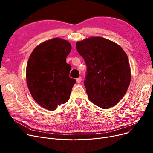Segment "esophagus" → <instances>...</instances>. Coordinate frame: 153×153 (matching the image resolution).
Instances as JSON below:
<instances>
[{"instance_id":"esophagus-1","label":"esophagus","mask_w":153,"mask_h":153,"mask_svg":"<svg viewBox=\"0 0 153 153\" xmlns=\"http://www.w3.org/2000/svg\"><path fill=\"white\" fill-rule=\"evenodd\" d=\"M76 82L78 83V84H79V83H80L82 81V78L81 77L78 78H76Z\"/></svg>"}]
</instances>
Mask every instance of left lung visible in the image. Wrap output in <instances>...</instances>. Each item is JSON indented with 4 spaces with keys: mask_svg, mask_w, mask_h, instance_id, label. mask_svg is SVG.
I'll return each instance as SVG.
<instances>
[{
    "mask_svg": "<svg viewBox=\"0 0 153 153\" xmlns=\"http://www.w3.org/2000/svg\"><path fill=\"white\" fill-rule=\"evenodd\" d=\"M87 68L84 85L89 100L103 109L116 105L131 82L126 53L120 46L102 37H90L76 43Z\"/></svg>",
    "mask_w": 153,
    "mask_h": 153,
    "instance_id": "1",
    "label": "left lung"
}]
</instances>
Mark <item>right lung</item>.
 Listing matches in <instances>:
<instances>
[{
  "label": "right lung",
  "mask_w": 153,
  "mask_h": 153,
  "mask_svg": "<svg viewBox=\"0 0 153 153\" xmlns=\"http://www.w3.org/2000/svg\"><path fill=\"white\" fill-rule=\"evenodd\" d=\"M71 50L67 40L55 38L43 41L32 51L26 68L27 87L41 106L53 111L69 100L76 80L69 76L66 57Z\"/></svg>",
  "instance_id": "obj_1"
}]
</instances>
